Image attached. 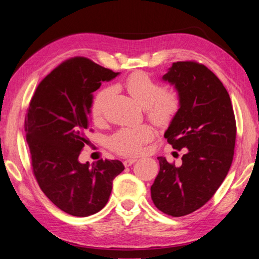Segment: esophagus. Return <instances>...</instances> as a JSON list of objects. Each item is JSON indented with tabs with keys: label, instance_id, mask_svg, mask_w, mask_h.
<instances>
[{
	"label": "esophagus",
	"instance_id": "1",
	"mask_svg": "<svg viewBox=\"0 0 259 259\" xmlns=\"http://www.w3.org/2000/svg\"><path fill=\"white\" fill-rule=\"evenodd\" d=\"M136 161H137V159H135V158H134V159L132 158V159H127V160H125V161H124V166H125V167L131 166L132 164H134Z\"/></svg>",
	"mask_w": 259,
	"mask_h": 259
}]
</instances>
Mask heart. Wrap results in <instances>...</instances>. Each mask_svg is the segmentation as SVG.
Wrapping results in <instances>:
<instances>
[{
	"instance_id": "obj_1",
	"label": "heart",
	"mask_w": 259,
	"mask_h": 259,
	"mask_svg": "<svg viewBox=\"0 0 259 259\" xmlns=\"http://www.w3.org/2000/svg\"><path fill=\"white\" fill-rule=\"evenodd\" d=\"M125 89L147 110V116L159 127L173 123L182 108V95L176 89H164L150 74L144 71L132 73L125 81ZM114 94L111 86L101 89L93 99L91 111L95 120L104 116L109 100ZM154 137L149 125L123 127L108 138V147L117 154L134 156L143 152L144 146Z\"/></svg>"
}]
</instances>
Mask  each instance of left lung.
<instances>
[{"mask_svg": "<svg viewBox=\"0 0 259 259\" xmlns=\"http://www.w3.org/2000/svg\"><path fill=\"white\" fill-rule=\"evenodd\" d=\"M163 80L182 95V108L164 137L176 150L187 149L180 166L159 156L151 199L164 214L180 217L206 204L223 184L233 160L237 124L228 92L204 65L174 62Z\"/></svg>", "mask_w": 259, "mask_h": 259, "instance_id": "1", "label": "left lung"}]
</instances>
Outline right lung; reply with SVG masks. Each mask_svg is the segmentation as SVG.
<instances>
[{"label":"right lung","instance_id":"obj_1","mask_svg":"<svg viewBox=\"0 0 259 259\" xmlns=\"http://www.w3.org/2000/svg\"><path fill=\"white\" fill-rule=\"evenodd\" d=\"M119 72L86 57L69 58L37 85L25 117L32 173L41 190L65 213L86 217L103 209L113 179L124 169L119 160L79 162L89 143L93 95Z\"/></svg>","mask_w":259,"mask_h":259}]
</instances>
